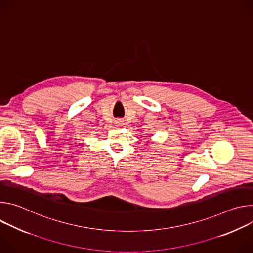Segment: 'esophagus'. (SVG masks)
Here are the masks:
<instances>
[{
    "mask_svg": "<svg viewBox=\"0 0 253 253\" xmlns=\"http://www.w3.org/2000/svg\"><path fill=\"white\" fill-rule=\"evenodd\" d=\"M118 122H119V124H121V123H120V122H121V121H118Z\"/></svg>",
    "mask_w": 253,
    "mask_h": 253,
    "instance_id": "1",
    "label": "esophagus"
}]
</instances>
